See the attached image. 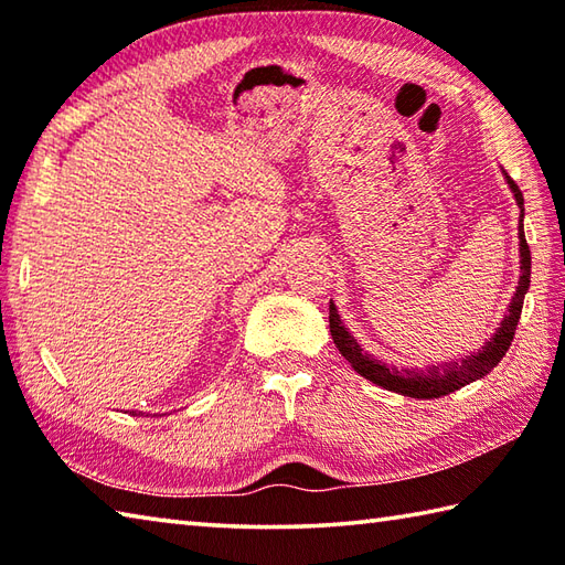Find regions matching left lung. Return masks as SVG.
I'll return each mask as SVG.
<instances>
[{
  "label": "left lung",
  "instance_id": "obj_1",
  "mask_svg": "<svg viewBox=\"0 0 565 565\" xmlns=\"http://www.w3.org/2000/svg\"><path fill=\"white\" fill-rule=\"evenodd\" d=\"M507 181L521 207V231H519L521 280L509 305V315L503 318L497 334H493V338L483 344L479 352H473L471 358H463L459 362H449V364H441V367H429V370H397V367H387V364L374 360L372 354L362 352L358 340H354L348 332V328L340 322V315L330 302V332H332L334 348L340 350L342 358L348 360L354 367V372L362 374L364 380H370L384 390L404 394V397H412V399H437V397H444V394L461 390L463 384L483 377V374H489L501 362L503 354H507V350L511 348L513 334H516L523 298H526V290L531 282V250H529L526 235H523V193L519 191L516 181H511V175H507Z\"/></svg>",
  "mask_w": 565,
  "mask_h": 565
}]
</instances>
